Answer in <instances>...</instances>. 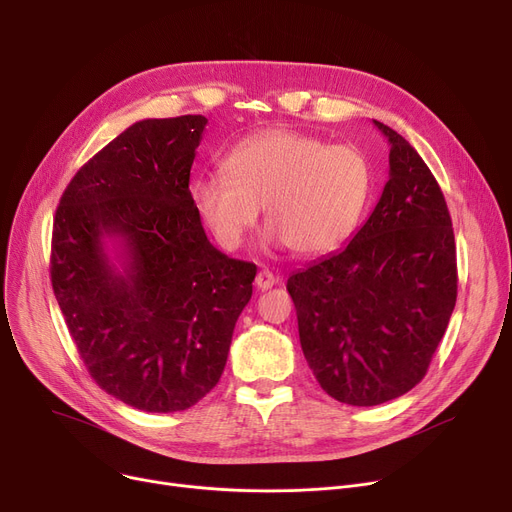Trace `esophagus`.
Returning <instances> with one entry per match:
<instances>
[{
  "label": "esophagus",
  "mask_w": 512,
  "mask_h": 512,
  "mask_svg": "<svg viewBox=\"0 0 512 512\" xmlns=\"http://www.w3.org/2000/svg\"><path fill=\"white\" fill-rule=\"evenodd\" d=\"M276 282H278V278H276L270 270H263V272H259V274H257V278H255V286H257L259 290L272 288Z\"/></svg>",
  "instance_id": "1"
}]
</instances>
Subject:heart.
Returning a JSON list of instances; mask_svg holds the SVG:
<instances>
[{
	"instance_id": "b5f03b06",
	"label": "heart",
	"mask_w": 512,
	"mask_h": 512,
	"mask_svg": "<svg viewBox=\"0 0 512 512\" xmlns=\"http://www.w3.org/2000/svg\"><path fill=\"white\" fill-rule=\"evenodd\" d=\"M222 168L199 176L191 195L201 220L228 251L240 247L263 207L267 238L303 257L330 253L355 232L373 184L361 149L288 128L240 141Z\"/></svg>"
}]
</instances>
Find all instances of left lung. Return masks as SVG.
I'll return each instance as SVG.
<instances>
[{
    "label": "left lung",
    "mask_w": 512,
    "mask_h": 512,
    "mask_svg": "<svg viewBox=\"0 0 512 512\" xmlns=\"http://www.w3.org/2000/svg\"><path fill=\"white\" fill-rule=\"evenodd\" d=\"M390 178L348 245L288 278L303 355L319 386L375 407L427 373L456 303V245L442 188L390 126Z\"/></svg>",
    "instance_id": "1"
}]
</instances>
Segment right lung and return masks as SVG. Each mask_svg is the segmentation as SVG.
Returning a JSON list of instances; mask_svg holds the SVG:
<instances>
[{
  "label": "right lung",
  "mask_w": 512,
  "mask_h": 512,
  "mask_svg": "<svg viewBox=\"0 0 512 512\" xmlns=\"http://www.w3.org/2000/svg\"><path fill=\"white\" fill-rule=\"evenodd\" d=\"M205 124H132L74 174L53 220L51 286L76 351L101 390L147 413L184 411L220 382L253 294L255 263L211 245L188 191Z\"/></svg>",
  "instance_id": "right-lung-1"
}]
</instances>
